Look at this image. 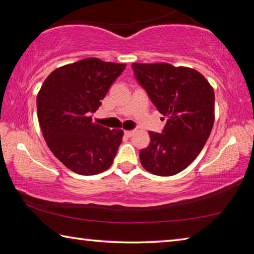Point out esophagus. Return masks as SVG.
I'll return each mask as SVG.
<instances>
[{
    "mask_svg": "<svg viewBox=\"0 0 254 254\" xmlns=\"http://www.w3.org/2000/svg\"><path fill=\"white\" fill-rule=\"evenodd\" d=\"M135 133V131H133V130H131V131H124V134H126V136H127V137H130V136H132L133 134H134Z\"/></svg>",
    "mask_w": 254,
    "mask_h": 254,
    "instance_id": "esophagus-1",
    "label": "esophagus"
}]
</instances>
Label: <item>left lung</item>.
<instances>
[{
  "label": "left lung",
  "mask_w": 254,
  "mask_h": 254,
  "mask_svg": "<svg viewBox=\"0 0 254 254\" xmlns=\"http://www.w3.org/2000/svg\"><path fill=\"white\" fill-rule=\"evenodd\" d=\"M140 85L162 115V133L149 132L150 144L140 151L143 168L168 177L183 171L198 156L214 124V89L192 68L170 64L133 63Z\"/></svg>",
  "instance_id": "8db88e82"
}]
</instances>
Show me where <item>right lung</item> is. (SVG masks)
<instances>
[{
  "mask_svg": "<svg viewBox=\"0 0 254 254\" xmlns=\"http://www.w3.org/2000/svg\"><path fill=\"white\" fill-rule=\"evenodd\" d=\"M126 64L86 58L62 66L47 77L37 96L42 134L51 152L68 169L92 176L109 169L123 131L92 121Z\"/></svg>",
  "mask_w": 254,
  "mask_h": 254,
  "instance_id": "add662e5",
  "label": "right lung"
}]
</instances>
